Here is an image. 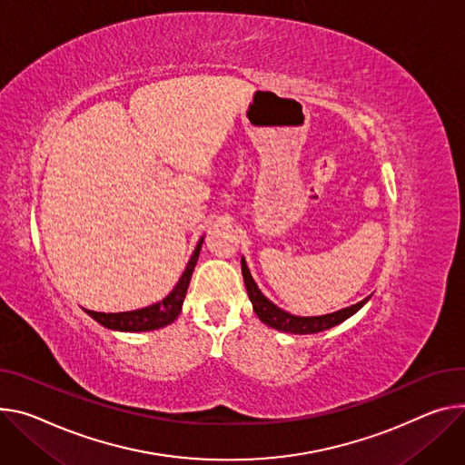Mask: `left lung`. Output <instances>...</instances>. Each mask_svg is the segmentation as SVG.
Listing matches in <instances>:
<instances>
[{
    "label": "left lung",
    "mask_w": 465,
    "mask_h": 465,
    "mask_svg": "<svg viewBox=\"0 0 465 465\" xmlns=\"http://www.w3.org/2000/svg\"><path fill=\"white\" fill-rule=\"evenodd\" d=\"M241 269H242V280L248 291V299L252 302V308H254L256 315L260 317L262 322H265L267 326L285 331V333H319L322 330L333 328L337 324H341L343 321H347L349 317H352L356 312H360L367 301L371 299V294L367 299L343 308V310H337L333 313H326V315H313V317H302V315H292L282 308H278L274 302H271L265 294L262 292V289L258 287V283L254 282L250 274V269L246 265V260L241 258Z\"/></svg>",
    "instance_id": "1"
}]
</instances>
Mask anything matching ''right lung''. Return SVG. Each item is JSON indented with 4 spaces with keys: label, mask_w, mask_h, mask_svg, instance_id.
I'll return each instance as SVG.
<instances>
[{
    "label": "right lung",
    "mask_w": 465,
    "mask_h": 465,
    "mask_svg": "<svg viewBox=\"0 0 465 465\" xmlns=\"http://www.w3.org/2000/svg\"><path fill=\"white\" fill-rule=\"evenodd\" d=\"M202 242H203V237L198 241L182 278L178 280L174 289L168 292L163 301H159L152 306H146V308H139V310H132V312H120V313H102V312H91V310H85V312L102 326H105L109 330H116V331H150V330H159V328H164L166 324L174 322L178 319V315L182 313V306H183L185 294H187V289L191 283L193 271H194L198 256H200Z\"/></svg>",
    "instance_id": "obj_1"
}]
</instances>
